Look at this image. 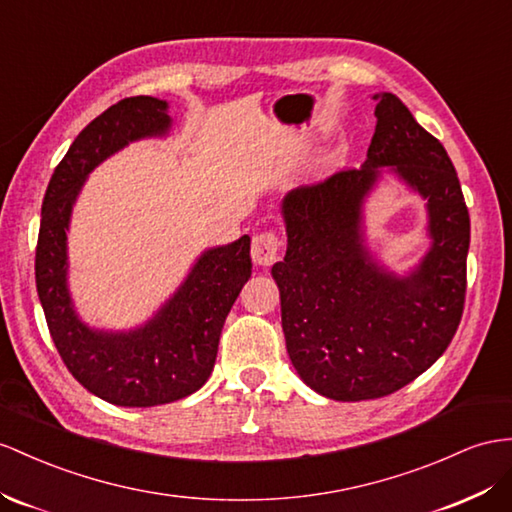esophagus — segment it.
Segmentation results:
<instances>
[{"instance_id":"34e87169","label":"esophagus","mask_w":512,"mask_h":512,"mask_svg":"<svg viewBox=\"0 0 512 512\" xmlns=\"http://www.w3.org/2000/svg\"><path fill=\"white\" fill-rule=\"evenodd\" d=\"M251 257L257 266H272L279 257V240L274 233H257L251 246Z\"/></svg>"}]
</instances>
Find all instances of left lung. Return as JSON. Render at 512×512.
I'll return each mask as SVG.
<instances>
[{
  "label": "left lung",
  "instance_id": "obj_1",
  "mask_svg": "<svg viewBox=\"0 0 512 512\" xmlns=\"http://www.w3.org/2000/svg\"><path fill=\"white\" fill-rule=\"evenodd\" d=\"M368 160L285 196L287 253L272 266L287 355L320 396H389L426 372L463 316L469 212L443 144L391 93H378ZM427 201L431 248L406 275L364 244L362 207L383 174Z\"/></svg>",
  "mask_w": 512,
  "mask_h": 512
}]
</instances>
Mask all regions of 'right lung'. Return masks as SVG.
Listing matches in <instances>:
<instances>
[{
  "label": "right lung",
  "mask_w": 512,
  "mask_h": 512,
  "mask_svg": "<svg viewBox=\"0 0 512 512\" xmlns=\"http://www.w3.org/2000/svg\"><path fill=\"white\" fill-rule=\"evenodd\" d=\"M173 119L168 103L129 97L114 103L73 140L49 179L36 246V290L51 339L69 372L90 393L116 406H157L190 396L214 370L220 331L235 298L251 279V238L207 248L188 277L134 329L86 324L69 290L73 205L88 175L129 142L164 138Z\"/></svg>",
  "instance_id": "obj_1"
}]
</instances>
